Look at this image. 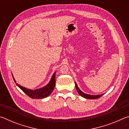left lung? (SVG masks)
Returning <instances> with one entry per match:
<instances>
[{
    "label": "left lung",
    "mask_w": 129,
    "mask_h": 129,
    "mask_svg": "<svg viewBox=\"0 0 129 129\" xmlns=\"http://www.w3.org/2000/svg\"><path fill=\"white\" fill-rule=\"evenodd\" d=\"M75 86H76V90H77V92L78 93V94L81 95L82 96V97L84 98H85V99H91V100H93V99H99V98L101 97V96L103 95V94H100V95H90V94H86V93H83L81 90H80V89L78 88V87L77 85V84H76V82H75Z\"/></svg>",
    "instance_id": "1"
}]
</instances>
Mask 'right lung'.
Wrapping results in <instances>:
<instances>
[{"label": "right lung", "instance_id": "obj_1", "mask_svg": "<svg viewBox=\"0 0 129 129\" xmlns=\"http://www.w3.org/2000/svg\"><path fill=\"white\" fill-rule=\"evenodd\" d=\"M54 73L51 79L49 82L48 84L46 86H45L43 88H41L40 89H36V90H31V89H28L24 88L22 86L20 85L17 84V86L20 88L21 90H23L26 94L29 97L32 98V99H41L43 98L47 97L51 94V93L53 91V89L54 88L56 84V76ZM13 79H14L15 82H16L15 78H14V76H12Z\"/></svg>", "mask_w": 129, "mask_h": 129}]
</instances>
